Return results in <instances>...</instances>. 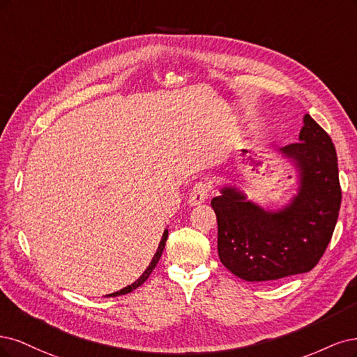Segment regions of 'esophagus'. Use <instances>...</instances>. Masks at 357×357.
I'll return each mask as SVG.
<instances>
[{"instance_id": "1", "label": "esophagus", "mask_w": 357, "mask_h": 357, "mask_svg": "<svg viewBox=\"0 0 357 357\" xmlns=\"http://www.w3.org/2000/svg\"><path fill=\"white\" fill-rule=\"evenodd\" d=\"M208 191H209V185H206V183H203V182L197 183V185H195L190 192L188 204L190 206H200L202 203H204L206 199H208Z\"/></svg>"}]
</instances>
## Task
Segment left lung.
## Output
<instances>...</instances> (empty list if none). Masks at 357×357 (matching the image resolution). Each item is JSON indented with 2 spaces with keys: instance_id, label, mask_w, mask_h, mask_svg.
Returning a JSON list of instances; mask_svg holds the SVG:
<instances>
[{
  "instance_id": "1",
  "label": "left lung",
  "mask_w": 357,
  "mask_h": 357,
  "mask_svg": "<svg viewBox=\"0 0 357 357\" xmlns=\"http://www.w3.org/2000/svg\"><path fill=\"white\" fill-rule=\"evenodd\" d=\"M298 142L280 148L296 170V191L275 209L222 187L211 206L218 221V255L246 282H271L312 270L335 228L341 188L329 135L305 114Z\"/></svg>"
}]
</instances>
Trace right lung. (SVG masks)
<instances>
[{
  "label": "right lung",
  "instance_id": "add662e5",
  "mask_svg": "<svg viewBox=\"0 0 357 357\" xmlns=\"http://www.w3.org/2000/svg\"><path fill=\"white\" fill-rule=\"evenodd\" d=\"M167 236H169V231H167V228L165 229V233H163V236H162V240H160V243H158V249H157V252H155V255H154V258H153V261L149 262V266H148V268L144 271V274L141 275L139 279H137L135 283H132V284H129V286H126V287H123L121 291H119V292H114V294H109V296H117V295H126V294H129V292H132V291H135L136 287H139L148 278H149V274H151V271L155 268V266H157V262H158V259H160V257H162V254H163V249H165V245H166V240H167Z\"/></svg>",
  "mask_w": 357,
  "mask_h": 357
}]
</instances>
